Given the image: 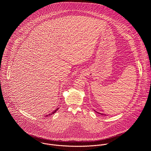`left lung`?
Masks as SVG:
<instances>
[{
	"instance_id": "1",
	"label": "left lung",
	"mask_w": 151,
	"mask_h": 151,
	"mask_svg": "<svg viewBox=\"0 0 151 151\" xmlns=\"http://www.w3.org/2000/svg\"><path fill=\"white\" fill-rule=\"evenodd\" d=\"M96 112H97V113H98V114H101V115H104V114H101V113H99V112H96V111H95Z\"/></svg>"
}]
</instances>
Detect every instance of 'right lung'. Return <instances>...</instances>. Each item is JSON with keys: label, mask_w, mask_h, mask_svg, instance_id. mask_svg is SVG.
Here are the masks:
<instances>
[{"label": "right lung", "mask_w": 151, "mask_h": 151, "mask_svg": "<svg viewBox=\"0 0 151 151\" xmlns=\"http://www.w3.org/2000/svg\"><path fill=\"white\" fill-rule=\"evenodd\" d=\"M58 109H59V108H57V109H56V110H55V111H53V112H52V113H51V114H49V115H46V116H50V115H53V114H55V113H56V111H58Z\"/></svg>", "instance_id": "right-lung-1"}]
</instances>
